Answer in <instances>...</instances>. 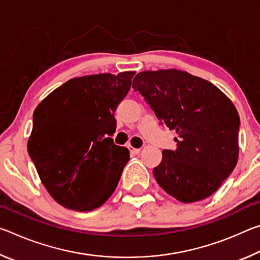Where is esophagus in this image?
I'll return each mask as SVG.
<instances>
[{
	"mask_svg": "<svg viewBox=\"0 0 260 260\" xmlns=\"http://www.w3.org/2000/svg\"><path fill=\"white\" fill-rule=\"evenodd\" d=\"M128 149L131 152H134V153H139L141 151V148H133L132 146H128Z\"/></svg>",
	"mask_w": 260,
	"mask_h": 260,
	"instance_id": "obj_1",
	"label": "esophagus"
}]
</instances>
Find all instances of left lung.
I'll list each match as a JSON object with an SVG mask.
<instances>
[{
  "label": "left lung",
  "instance_id": "1",
  "mask_svg": "<svg viewBox=\"0 0 260 260\" xmlns=\"http://www.w3.org/2000/svg\"><path fill=\"white\" fill-rule=\"evenodd\" d=\"M133 88L178 138L153 169L158 184L183 203L212 195L239 159L240 116L219 88L179 70L143 71Z\"/></svg>",
  "mask_w": 260,
  "mask_h": 260
}]
</instances>
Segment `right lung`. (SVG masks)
I'll return each mask as SVG.
<instances>
[{"label": "right lung", "mask_w": 260, "mask_h": 260, "mask_svg": "<svg viewBox=\"0 0 260 260\" xmlns=\"http://www.w3.org/2000/svg\"><path fill=\"white\" fill-rule=\"evenodd\" d=\"M134 74L73 78L35 109L28 155L43 186L64 208H99L119 182L129 151L113 142L114 112Z\"/></svg>", "instance_id": "add662e5"}]
</instances>
